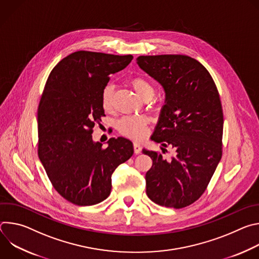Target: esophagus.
Wrapping results in <instances>:
<instances>
[{
	"label": "esophagus",
	"mask_w": 259,
	"mask_h": 259,
	"mask_svg": "<svg viewBox=\"0 0 259 259\" xmlns=\"http://www.w3.org/2000/svg\"><path fill=\"white\" fill-rule=\"evenodd\" d=\"M133 149H134V153L136 155L141 153V146H140V144L138 142H133Z\"/></svg>",
	"instance_id": "1"
}]
</instances>
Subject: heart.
Here are the masks:
<instances>
[{"label":"heart","mask_w":259,"mask_h":259,"mask_svg":"<svg viewBox=\"0 0 259 259\" xmlns=\"http://www.w3.org/2000/svg\"><path fill=\"white\" fill-rule=\"evenodd\" d=\"M130 85L144 100L151 99L154 96L155 88L149 80L142 77H135L130 81ZM113 94L114 88L112 85L104 86L101 91V106L106 112H109L113 108ZM147 125H149V119L145 116H125L118 120L117 129L122 135L138 140L144 137Z\"/></svg>","instance_id":"heart-1"}]
</instances>
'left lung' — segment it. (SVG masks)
Listing matches in <instances>:
<instances>
[{
	"instance_id": "left-lung-1",
	"label": "left lung",
	"mask_w": 259,
	"mask_h": 259,
	"mask_svg": "<svg viewBox=\"0 0 259 259\" xmlns=\"http://www.w3.org/2000/svg\"><path fill=\"white\" fill-rule=\"evenodd\" d=\"M137 63L166 92L152 139L174 151L166 160L143 150L153 160L145 174L146 195L158 205L184 208L204 194L223 156L219 93L206 67L188 55L139 56Z\"/></svg>"
}]
</instances>
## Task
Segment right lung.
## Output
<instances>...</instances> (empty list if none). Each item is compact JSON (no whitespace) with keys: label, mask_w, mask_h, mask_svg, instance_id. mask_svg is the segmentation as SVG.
I'll return each mask as SVG.
<instances>
[{"label":"right lung","mask_w":259,"mask_h":259,"mask_svg":"<svg viewBox=\"0 0 259 259\" xmlns=\"http://www.w3.org/2000/svg\"><path fill=\"white\" fill-rule=\"evenodd\" d=\"M132 55L77 51L51 70L38 107V156L55 191L78 206L105 200L112 174L133 155L132 142L109 138L93 142L96 123L105 116L100 95L109 77L124 69Z\"/></svg>","instance_id":"obj_1"}]
</instances>
